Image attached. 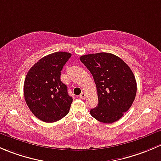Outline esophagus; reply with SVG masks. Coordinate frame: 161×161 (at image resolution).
Listing matches in <instances>:
<instances>
[{
    "instance_id": "1",
    "label": "esophagus",
    "mask_w": 161,
    "mask_h": 161,
    "mask_svg": "<svg viewBox=\"0 0 161 161\" xmlns=\"http://www.w3.org/2000/svg\"><path fill=\"white\" fill-rule=\"evenodd\" d=\"M79 97H80V99L85 98V97H86V94H85V93H84V92H82V93H81V94H80V96H79Z\"/></svg>"
}]
</instances>
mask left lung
I'll return each mask as SVG.
<instances>
[{"label": "left lung", "instance_id": "obj_1", "mask_svg": "<svg viewBox=\"0 0 161 161\" xmlns=\"http://www.w3.org/2000/svg\"><path fill=\"white\" fill-rule=\"evenodd\" d=\"M80 59L92 74L98 104L91 109L92 117L104 123H112L123 116L136 94V81L128 65L108 53L87 54Z\"/></svg>", "mask_w": 161, "mask_h": 161}]
</instances>
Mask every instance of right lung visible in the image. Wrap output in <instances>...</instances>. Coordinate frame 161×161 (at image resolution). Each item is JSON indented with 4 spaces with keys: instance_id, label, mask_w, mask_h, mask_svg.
I'll list each match as a JSON object with an SVG mask.
<instances>
[{
    "instance_id": "add662e5",
    "label": "right lung",
    "mask_w": 161,
    "mask_h": 161,
    "mask_svg": "<svg viewBox=\"0 0 161 161\" xmlns=\"http://www.w3.org/2000/svg\"><path fill=\"white\" fill-rule=\"evenodd\" d=\"M71 54L56 52L44 56L28 72L24 83L25 100L33 115L46 122L60 120L68 114L72 97L60 80L61 70Z\"/></svg>"
}]
</instances>
